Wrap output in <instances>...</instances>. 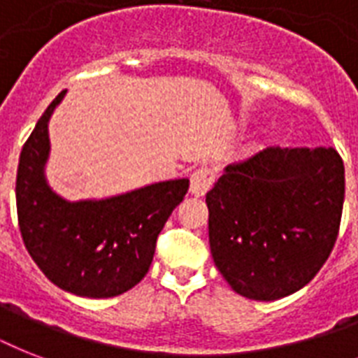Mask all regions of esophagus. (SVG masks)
<instances>
[{"mask_svg":"<svg viewBox=\"0 0 358 358\" xmlns=\"http://www.w3.org/2000/svg\"><path fill=\"white\" fill-rule=\"evenodd\" d=\"M213 182H215V173H213L212 169L199 167L195 173L191 174V184H189L191 195H195V196L206 195L208 189L212 187Z\"/></svg>","mask_w":358,"mask_h":358,"instance_id":"esophagus-1","label":"esophagus"}]
</instances>
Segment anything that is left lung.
Returning a JSON list of instances; mask_svg holds the SVG:
<instances>
[{
	"mask_svg": "<svg viewBox=\"0 0 358 358\" xmlns=\"http://www.w3.org/2000/svg\"><path fill=\"white\" fill-rule=\"evenodd\" d=\"M344 191V162L331 146H271L224 169L206 195L208 234L230 288L275 301L310 282L338 236Z\"/></svg>",
	"mask_w": 358,
	"mask_h": 358,
	"instance_id": "8db88e82",
	"label": "left lung"
}]
</instances>
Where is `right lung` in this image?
<instances>
[{
	"mask_svg": "<svg viewBox=\"0 0 358 358\" xmlns=\"http://www.w3.org/2000/svg\"><path fill=\"white\" fill-rule=\"evenodd\" d=\"M59 92L36 122L20 154L16 210L25 249L41 271L64 292L106 299L148 273L156 239L184 201L189 180L176 178L106 196L66 201L46 178L48 124L63 102Z\"/></svg>",
	"mask_w": 358,
	"mask_h": 358,
	"instance_id": "right-lung-1",
	"label": "right lung"
}]
</instances>
